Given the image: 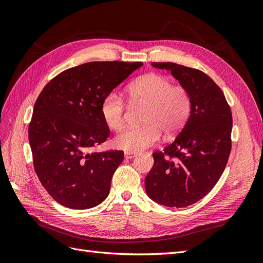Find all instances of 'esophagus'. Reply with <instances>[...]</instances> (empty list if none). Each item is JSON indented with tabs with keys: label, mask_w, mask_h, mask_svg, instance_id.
<instances>
[{
	"label": "esophagus",
	"mask_w": 263,
	"mask_h": 263,
	"mask_svg": "<svg viewBox=\"0 0 263 263\" xmlns=\"http://www.w3.org/2000/svg\"><path fill=\"white\" fill-rule=\"evenodd\" d=\"M137 156L136 153H125V158L126 159H133Z\"/></svg>",
	"instance_id": "1"
}]
</instances>
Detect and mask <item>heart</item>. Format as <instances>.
Returning <instances> with one entry per match:
<instances>
[{
	"instance_id": "heart-1",
	"label": "heart",
	"mask_w": 263,
	"mask_h": 263,
	"mask_svg": "<svg viewBox=\"0 0 263 263\" xmlns=\"http://www.w3.org/2000/svg\"><path fill=\"white\" fill-rule=\"evenodd\" d=\"M128 98L133 104L146 106L142 116L145 125L126 128L114 139V146L126 153H138L159 141L161 132L172 136L181 130L191 110L189 92L183 86L172 85L168 78L150 73L139 78L128 86ZM125 104L116 92L107 93L101 104V114L112 129L122 128Z\"/></svg>"
}]
</instances>
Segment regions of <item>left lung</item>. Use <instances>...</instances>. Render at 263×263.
<instances>
[{
    "mask_svg": "<svg viewBox=\"0 0 263 263\" xmlns=\"http://www.w3.org/2000/svg\"><path fill=\"white\" fill-rule=\"evenodd\" d=\"M151 66L171 71L189 92L191 112L178 137L153 154L146 193L168 208H185L208 194L225 170L232 150V110L219 86L202 71L173 62Z\"/></svg>",
    "mask_w": 263,
    "mask_h": 263,
    "instance_id": "obj_1",
    "label": "left lung"
}]
</instances>
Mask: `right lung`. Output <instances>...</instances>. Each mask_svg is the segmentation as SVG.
Returning a JSON list of instances; mask_svg holds the SVG:
<instances>
[{
    "label": "right lung",
    "instance_id": "1",
    "mask_svg": "<svg viewBox=\"0 0 263 263\" xmlns=\"http://www.w3.org/2000/svg\"><path fill=\"white\" fill-rule=\"evenodd\" d=\"M141 62L94 61L62 71L46 84L28 127L34 168L55 202L73 210L101 204L124 153H92L109 136L101 114L105 95Z\"/></svg>",
    "mask_w": 263,
    "mask_h": 263
}]
</instances>
